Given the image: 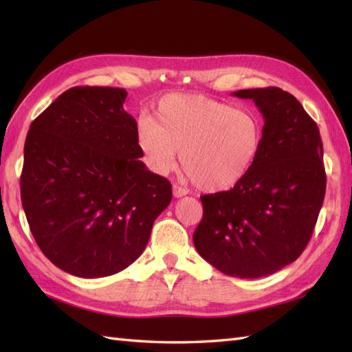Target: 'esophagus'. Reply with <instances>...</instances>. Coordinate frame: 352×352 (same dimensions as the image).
<instances>
[{"label": "esophagus", "mask_w": 352, "mask_h": 352, "mask_svg": "<svg viewBox=\"0 0 352 352\" xmlns=\"http://www.w3.org/2000/svg\"><path fill=\"white\" fill-rule=\"evenodd\" d=\"M172 193H174V197H175V198H182V197H184V195H186V193H188V190L183 189V188H180V186L174 184V186H172Z\"/></svg>", "instance_id": "obj_1"}]
</instances>
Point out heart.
<instances>
[{
	"label": "heart",
	"mask_w": 352,
	"mask_h": 352,
	"mask_svg": "<svg viewBox=\"0 0 352 352\" xmlns=\"http://www.w3.org/2000/svg\"><path fill=\"white\" fill-rule=\"evenodd\" d=\"M136 142L155 174L174 169L182 151V166L192 182L206 192H222L251 170L263 130L248 110L203 95L169 94L157 102L153 119H139Z\"/></svg>",
	"instance_id": "heart-1"
}]
</instances>
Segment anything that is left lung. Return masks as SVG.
<instances>
[{"label":"left lung","instance_id":"1","mask_svg":"<svg viewBox=\"0 0 352 352\" xmlns=\"http://www.w3.org/2000/svg\"><path fill=\"white\" fill-rule=\"evenodd\" d=\"M263 115V142L243 180L201 197L204 214L193 233L198 254L218 271L260 278L301 256L325 197L324 148L316 122L278 87L245 89Z\"/></svg>","mask_w":352,"mask_h":352}]
</instances>
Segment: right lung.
Instances as JSON below:
<instances>
[{"instance_id": "1", "label": "right lung", "mask_w": 352, "mask_h": 352, "mask_svg": "<svg viewBox=\"0 0 352 352\" xmlns=\"http://www.w3.org/2000/svg\"><path fill=\"white\" fill-rule=\"evenodd\" d=\"M125 89L71 87L37 116L24 145L21 199L42 252L81 278L130 266L172 199L140 162Z\"/></svg>"}]
</instances>
